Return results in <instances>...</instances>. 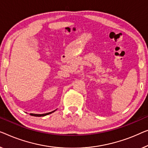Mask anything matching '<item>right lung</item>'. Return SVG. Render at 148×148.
<instances>
[{"label":"right lung","instance_id":"obj_1","mask_svg":"<svg viewBox=\"0 0 148 148\" xmlns=\"http://www.w3.org/2000/svg\"><path fill=\"white\" fill-rule=\"evenodd\" d=\"M55 111V110H54ZM54 111H52L51 112H48V113H46V114H30L31 116H36V117H41V116H45L46 115H48V114H52V112H54Z\"/></svg>","mask_w":148,"mask_h":148}]
</instances>
